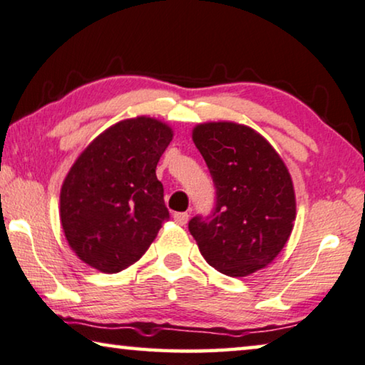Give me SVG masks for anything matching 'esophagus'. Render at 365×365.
Segmentation results:
<instances>
[{
  "instance_id": "34e87169",
  "label": "esophagus",
  "mask_w": 365,
  "mask_h": 365,
  "mask_svg": "<svg viewBox=\"0 0 365 365\" xmlns=\"http://www.w3.org/2000/svg\"><path fill=\"white\" fill-rule=\"evenodd\" d=\"M173 218H175L178 225H186L189 220V214L187 212H176V214H173Z\"/></svg>"
}]
</instances>
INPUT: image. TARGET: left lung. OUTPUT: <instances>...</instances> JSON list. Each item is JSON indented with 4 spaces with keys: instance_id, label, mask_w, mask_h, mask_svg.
<instances>
[{
    "instance_id": "8db88e82",
    "label": "left lung",
    "mask_w": 365,
    "mask_h": 365,
    "mask_svg": "<svg viewBox=\"0 0 365 365\" xmlns=\"http://www.w3.org/2000/svg\"><path fill=\"white\" fill-rule=\"evenodd\" d=\"M215 186L210 215H195L189 232L212 267L245 277L274 261L292 233L295 192L287 166L267 140L235 122L192 130Z\"/></svg>"
}]
</instances>
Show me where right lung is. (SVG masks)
Listing matches in <instances>:
<instances>
[{
  "label": "right lung",
  "mask_w": 365,
  "mask_h": 365,
  "mask_svg": "<svg viewBox=\"0 0 365 365\" xmlns=\"http://www.w3.org/2000/svg\"><path fill=\"white\" fill-rule=\"evenodd\" d=\"M173 130L151 117L117 122L88 145L66 175L60 220L83 262L114 274L137 262L170 218L156 165Z\"/></svg>",
  "instance_id": "1"
}]
</instances>
